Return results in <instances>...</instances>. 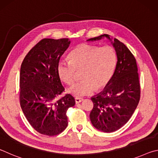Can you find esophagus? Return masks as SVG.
Returning <instances> with one entry per match:
<instances>
[{
  "mask_svg": "<svg viewBox=\"0 0 158 158\" xmlns=\"http://www.w3.org/2000/svg\"><path fill=\"white\" fill-rule=\"evenodd\" d=\"M83 100H84V99H83V98H75V102H76V104H78V103L81 102Z\"/></svg>",
  "mask_w": 158,
  "mask_h": 158,
  "instance_id": "1",
  "label": "esophagus"
}]
</instances>
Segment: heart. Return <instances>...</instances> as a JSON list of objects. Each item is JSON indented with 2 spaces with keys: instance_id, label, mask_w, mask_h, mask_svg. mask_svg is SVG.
Returning <instances> with one entry per match:
<instances>
[{
  "instance_id": "b5f03b06",
  "label": "heart",
  "mask_w": 158,
  "mask_h": 158,
  "mask_svg": "<svg viewBox=\"0 0 158 158\" xmlns=\"http://www.w3.org/2000/svg\"><path fill=\"white\" fill-rule=\"evenodd\" d=\"M69 60L58 63V75L65 84L71 85L76 79L77 72H81L82 80L72 85L69 93L82 97L91 94L95 88L102 89L108 85L116 68L117 55L111 46L81 44L71 51Z\"/></svg>"
}]
</instances>
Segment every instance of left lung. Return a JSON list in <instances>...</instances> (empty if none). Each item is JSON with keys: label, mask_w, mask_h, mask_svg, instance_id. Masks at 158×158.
<instances>
[{"label": "left lung", "mask_w": 158, "mask_h": 158, "mask_svg": "<svg viewBox=\"0 0 158 158\" xmlns=\"http://www.w3.org/2000/svg\"><path fill=\"white\" fill-rule=\"evenodd\" d=\"M109 35L89 39L100 40ZM117 55L116 68L108 85L91 98L93 108L90 119L93 126L105 132L118 130L127 123L139 104L141 88L136 59L125 45L115 38L111 42Z\"/></svg>", "instance_id": "obj_1"}]
</instances>
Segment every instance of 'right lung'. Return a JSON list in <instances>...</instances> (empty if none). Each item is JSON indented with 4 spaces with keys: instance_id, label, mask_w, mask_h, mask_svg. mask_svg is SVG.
<instances>
[{
    "instance_id": "1",
    "label": "right lung",
    "mask_w": 158,
    "mask_h": 158,
    "mask_svg": "<svg viewBox=\"0 0 158 158\" xmlns=\"http://www.w3.org/2000/svg\"><path fill=\"white\" fill-rule=\"evenodd\" d=\"M68 38H44L37 42L23 59L19 75V102L26 119L37 132L55 136L68 126L67 111L75 105L65 94L58 75L57 65L68 49Z\"/></svg>"
}]
</instances>
